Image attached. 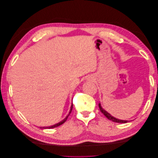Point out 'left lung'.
Instances as JSON below:
<instances>
[{"label": "left lung", "instance_id": "obj_1", "mask_svg": "<svg viewBox=\"0 0 158 158\" xmlns=\"http://www.w3.org/2000/svg\"><path fill=\"white\" fill-rule=\"evenodd\" d=\"M99 109L100 111H101V112L104 114L105 116H106L109 120L110 121H112L113 122H115V123H127L128 122V121H124V120H120V119H118V118H114V117L111 116V114H109L106 110L103 109V108L101 106V104L99 103Z\"/></svg>", "mask_w": 158, "mask_h": 158}]
</instances>
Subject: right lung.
Instances as JSON below:
<instances>
[{
  "mask_svg": "<svg viewBox=\"0 0 158 158\" xmlns=\"http://www.w3.org/2000/svg\"><path fill=\"white\" fill-rule=\"evenodd\" d=\"M73 105H72V106H71V108H70V112H69V115L66 116V117L64 119V120H63L62 121L59 122V123H57V124H56V125H52V126H51V127H41V128H55V127H59V126H60V125H63V124L66 121V119H67L68 117L69 116V114H70V113H71V111H72V109H73Z\"/></svg>",
  "mask_w": 158,
  "mask_h": 158,
  "instance_id": "add662e5",
  "label": "right lung"
}]
</instances>
